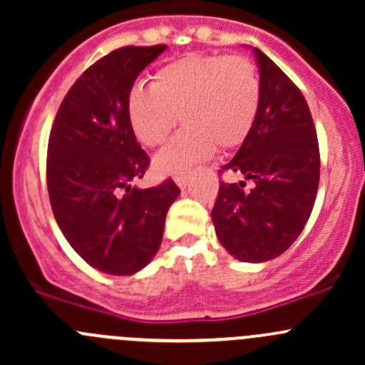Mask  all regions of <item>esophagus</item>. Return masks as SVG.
<instances>
[{
	"label": "esophagus",
	"instance_id": "esophagus-1",
	"mask_svg": "<svg viewBox=\"0 0 365 365\" xmlns=\"http://www.w3.org/2000/svg\"><path fill=\"white\" fill-rule=\"evenodd\" d=\"M175 182H176V185L180 187V189H187V185H189V178H187V176H183V175L175 176Z\"/></svg>",
	"mask_w": 365,
	"mask_h": 365
}]
</instances>
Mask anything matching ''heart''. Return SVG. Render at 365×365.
I'll return each instance as SVG.
<instances>
[{
    "instance_id": "obj_1",
    "label": "heart",
    "mask_w": 365,
    "mask_h": 365,
    "mask_svg": "<svg viewBox=\"0 0 365 365\" xmlns=\"http://www.w3.org/2000/svg\"><path fill=\"white\" fill-rule=\"evenodd\" d=\"M259 104V76L247 56L185 54L157 70L152 88L128 91L127 118L135 138L155 148L182 116L187 125L155 159L162 175L180 176L217 146H240L251 134Z\"/></svg>"
}]
</instances>
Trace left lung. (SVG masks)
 <instances>
[{
  "label": "left lung",
  "mask_w": 365,
  "mask_h": 365,
  "mask_svg": "<svg viewBox=\"0 0 365 365\" xmlns=\"http://www.w3.org/2000/svg\"><path fill=\"white\" fill-rule=\"evenodd\" d=\"M261 104L249 138L219 173L252 180L220 182L212 210L222 247L245 263L281 256L307 224L319 183V146L304 95L267 54L254 49Z\"/></svg>",
  "instance_id": "1"
}]
</instances>
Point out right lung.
I'll return each mask as SVG.
<instances>
[{
    "mask_svg": "<svg viewBox=\"0 0 365 365\" xmlns=\"http://www.w3.org/2000/svg\"><path fill=\"white\" fill-rule=\"evenodd\" d=\"M165 47L127 46L101 58L72 84L51 128L54 219L73 251L104 274L132 275L152 261L180 194L171 178L150 189L130 185L150 157L128 123V91Z\"/></svg>",
    "mask_w": 365,
    "mask_h": 365,
    "instance_id": "add662e5",
    "label": "right lung"
}]
</instances>
